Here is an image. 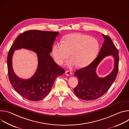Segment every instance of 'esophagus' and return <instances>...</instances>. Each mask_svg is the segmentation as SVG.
Wrapping results in <instances>:
<instances>
[{"label":"esophagus","mask_w":129,"mask_h":129,"mask_svg":"<svg viewBox=\"0 0 129 129\" xmlns=\"http://www.w3.org/2000/svg\"><path fill=\"white\" fill-rule=\"evenodd\" d=\"M65 74H66L67 76H71V75H72V73H71L70 71H69L66 70V71H65Z\"/></svg>","instance_id":"obj_1"}]
</instances>
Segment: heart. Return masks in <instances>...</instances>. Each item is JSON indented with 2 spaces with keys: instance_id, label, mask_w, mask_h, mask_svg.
<instances>
[{
  "instance_id": "b5f03b06",
  "label": "heart",
  "mask_w": 129,
  "mask_h": 129,
  "mask_svg": "<svg viewBox=\"0 0 129 129\" xmlns=\"http://www.w3.org/2000/svg\"><path fill=\"white\" fill-rule=\"evenodd\" d=\"M99 43L94 38L81 33L66 36L63 42L54 44L52 52L54 60L62 65L70 56L72 58L69 66L75 65L83 68L88 66L95 59L99 50Z\"/></svg>"
}]
</instances>
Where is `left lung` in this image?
I'll list each match as a JSON object with an SVG mask.
<instances>
[{"instance_id":"left-lung-1","label":"left lung","mask_w":129,"mask_h":129,"mask_svg":"<svg viewBox=\"0 0 129 129\" xmlns=\"http://www.w3.org/2000/svg\"><path fill=\"white\" fill-rule=\"evenodd\" d=\"M104 42L97 57L88 66L75 72L78 78V84L74 88V92L80 99L85 101H92L103 95L114 82L118 71V51L109 36L102 35ZM112 55L115 59L114 70L105 78H100L96 73L99 63L106 56Z\"/></svg>"}]
</instances>
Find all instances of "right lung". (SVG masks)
Here are the masks:
<instances>
[{
    "label": "right lung",
    "instance_id": "1",
    "mask_svg": "<svg viewBox=\"0 0 129 129\" xmlns=\"http://www.w3.org/2000/svg\"><path fill=\"white\" fill-rule=\"evenodd\" d=\"M59 32L30 30L21 34L11 46L7 58L9 78L11 84L24 98L38 101L44 98L50 92L56 78L62 76L65 70L55 63L50 53ZM25 48L37 53L38 68L30 78L23 80L18 77L12 67L14 50Z\"/></svg>",
    "mask_w": 129,
    "mask_h": 129
}]
</instances>
